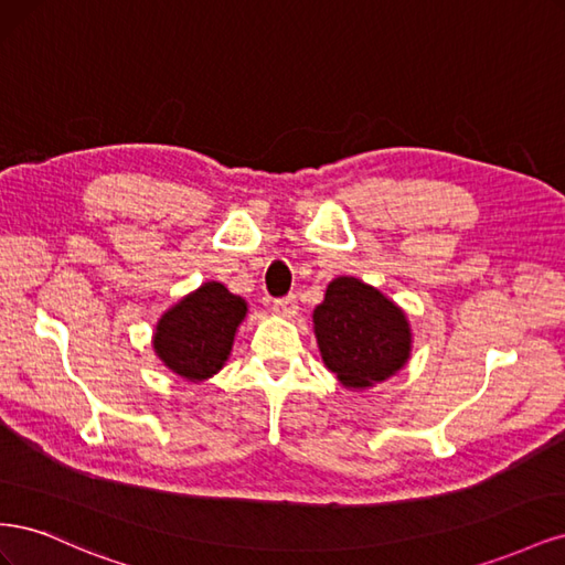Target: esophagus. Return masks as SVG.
I'll list each match as a JSON object with an SVG mask.
<instances>
[{
	"mask_svg": "<svg viewBox=\"0 0 565 565\" xmlns=\"http://www.w3.org/2000/svg\"><path fill=\"white\" fill-rule=\"evenodd\" d=\"M297 309H299V306H297L295 297H282V299L273 301V311H276L282 318H292L297 313Z\"/></svg>",
	"mask_w": 565,
	"mask_h": 565,
	"instance_id": "34e87169",
	"label": "esophagus"
}]
</instances>
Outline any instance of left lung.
I'll list each match as a JSON object with an SVG mask.
<instances>
[{
  "label": "left lung",
  "instance_id": "8db88e82",
  "mask_svg": "<svg viewBox=\"0 0 565 565\" xmlns=\"http://www.w3.org/2000/svg\"><path fill=\"white\" fill-rule=\"evenodd\" d=\"M322 363L347 388H367L393 377L413 351V332L401 306L377 287L339 276L313 311Z\"/></svg>",
  "mask_w": 565,
  "mask_h": 565
}]
</instances>
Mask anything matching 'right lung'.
Instances as JSON below:
<instances>
[{"label":"right lung","instance_id":"obj_1","mask_svg":"<svg viewBox=\"0 0 565 565\" xmlns=\"http://www.w3.org/2000/svg\"><path fill=\"white\" fill-rule=\"evenodd\" d=\"M247 301L221 282H204L164 311L152 334L160 361L188 382H204L226 365Z\"/></svg>","mask_w":565,"mask_h":565}]
</instances>
